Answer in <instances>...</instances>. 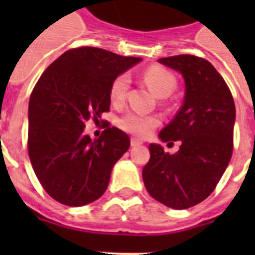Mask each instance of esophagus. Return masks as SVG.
<instances>
[{"instance_id": "34e87169", "label": "esophagus", "mask_w": 255, "mask_h": 255, "mask_svg": "<svg viewBox=\"0 0 255 255\" xmlns=\"http://www.w3.org/2000/svg\"><path fill=\"white\" fill-rule=\"evenodd\" d=\"M141 141H140V140H137V139H135V137H133V139H131V145L132 147H139V145H141Z\"/></svg>"}]
</instances>
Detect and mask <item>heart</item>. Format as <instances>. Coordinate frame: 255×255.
I'll use <instances>...</instances> for the list:
<instances>
[{"label":"heart","instance_id":"b5f03b06","mask_svg":"<svg viewBox=\"0 0 255 255\" xmlns=\"http://www.w3.org/2000/svg\"><path fill=\"white\" fill-rule=\"evenodd\" d=\"M144 82L157 96H168L176 87V78L167 69L160 66L148 67L143 74ZM128 88H129V77L128 74H120L112 81L110 86V100L112 104H122L126 100ZM160 124V119L155 115H141L137 112L129 111L124 114L119 120V126L123 131L135 135L137 137H147Z\"/></svg>","mask_w":255,"mask_h":255}]
</instances>
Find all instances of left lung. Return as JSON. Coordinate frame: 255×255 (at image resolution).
I'll list each match as a JSON object with an SVG mask.
<instances>
[{
  "label": "left lung",
  "instance_id": "left-lung-1",
  "mask_svg": "<svg viewBox=\"0 0 255 255\" xmlns=\"http://www.w3.org/2000/svg\"><path fill=\"white\" fill-rule=\"evenodd\" d=\"M159 62L185 81L184 103L159 133L165 143L181 145L169 155L159 144H149L144 185L165 206L188 209L216 189L232 159L236 106L224 78L204 58L182 54Z\"/></svg>",
  "mask_w": 255,
  "mask_h": 255
}]
</instances>
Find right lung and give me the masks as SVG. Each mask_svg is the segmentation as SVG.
Segmentation results:
<instances>
[{
	"label": "right lung",
	"mask_w": 255,
	"mask_h": 255,
	"mask_svg": "<svg viewBox=\"0 0 255 255\" xmlns=\"http://www.w3.org/2000/svg\"><path fill=\"white\" fill-rule=\"evenodd\" d=\"M141 58L98 47L67 50L43 71L29 102L27 149L35 176L55 201L82 206L106 192L112 167L128 151L126 132L107 126L98 139L86 122L110 111V86Z\"/></svg>",
	"instance_id": "right-lung-1"
}]
</instances>
